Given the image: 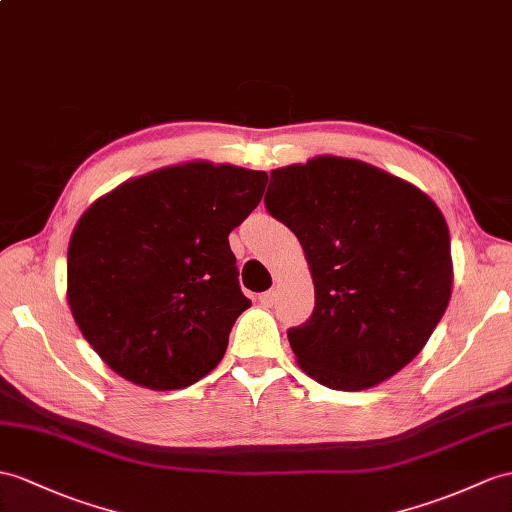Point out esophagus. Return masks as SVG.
<instances>
[{"instance_id":"1","label":"esophagus","mask_w":512,"mask_h":512,"mask_svg":"<svg viewBox=\"0 0 512 512\" xmlns=\"http://www.w3.org/2000/svg\"><path fill=\"white\" fill-rule=\"evenodd\" d=\"M260 304H263L265 308H271L273 306V302H276V291H265V293H260Z\"/></svg>"}]
</instances>
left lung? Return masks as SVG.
Instances as JSON below:
<instances>
[{
	"mask_svg": "<svg viewBox=\"0 0 512 512\" xmlns=\"http://www.w3.org/2000/svg\"><path fill=\"white\" fill-rule=\"evenodd\" d=\"M265 204L302 245L315 310L289 330L297 365L336 391L395 376L452 297L450 230L432 199L369 162L315 156L271 171Z\"/></svg>",
	"mask_w": 512,
	"mask_h": 512,
	"instance_id": "8db88e82",
	"label": "left lung"
}]
</instances>
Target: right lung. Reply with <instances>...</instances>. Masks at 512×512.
Segmentation results:
<instances>
[{"mask_svg":"<svg viewBox=\"0 0 512 512\" xmlns=\"http://www.w3.org/2000/svg\"><path fill=\"white\" fill-rule=\"evenodd\" d=\"M267 173L191 160L119 184L84 210L67 252V302L84 339L134 384L208 376L249 308L228 236Z\"/></svg>","mask_w":512,"mask_h":512,"instance_id":"right-lung-1","label":"right lung"}]
</instances>
